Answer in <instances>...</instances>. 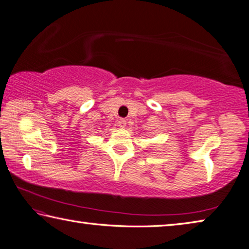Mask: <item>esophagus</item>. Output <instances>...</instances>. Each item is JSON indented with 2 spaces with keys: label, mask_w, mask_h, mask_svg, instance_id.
<instances>
[{
  "label": "esophagus",
  "mask_w": 249,
  "mask_h": 249,
  "mask_svg": "<svg viewBox=\"0 0 249 249\" xmlns=\"http://www.w3.org/2000/svg\"><path fill=\"white\" fill-rule=\"evenodd\" d=\"M117 125H119L121 128H124L125 126H126V120H125V119L119 120V122H117Z\"/></svg>",
  "instance_id": "esophagus-1"
}]
</instances>
